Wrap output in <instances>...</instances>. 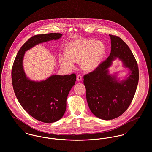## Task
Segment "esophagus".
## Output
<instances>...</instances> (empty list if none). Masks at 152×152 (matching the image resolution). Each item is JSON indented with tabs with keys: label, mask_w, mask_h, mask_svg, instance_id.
I'll use <instances>...</instances> for the list:
<instances>
[{
	"label": "esophagus",
	"mask_w": 152,
	"mask_h": 152,
	"mask_svg": "<svg viewBox=\"0 0 152 152\" xmlns=\"http://www.w3.org/2000/svg\"><path fill=\"white\" fill-rule=\"evenodd\" d=\"M76 80L77 82H80L82 80V77L80 75H77V78H76Z\"/></svg>",
	"instance_id": "34e87169"
}]
</instances>
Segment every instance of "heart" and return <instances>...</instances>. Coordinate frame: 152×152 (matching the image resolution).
Returning <instances> with one entry per match:
<instances>
[{
    "instance_id": "obj_1",
    "label": "heart",
    "mask_w": 152,
    "mask_h": 152,
    "mask_svg": "<svg viewBox=\"0 0 152 152\" xmlns=\"http://www.w3.org/2000/svg\"><path fill=\"white\" fill-rule=\"evenodd\" d=\"M105 53V47L101 41L81 38L69 42L65 48V54L59 56L62 67L71 69L74 62H79V66L85 72L91 71L98 66Z\"/></svg>"
}]
</instances>
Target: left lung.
<instances>
[{
	"label": "left lung",
	"mask_w": 152,
	"mask_h": 152,
	"mask_svg": "<svg viewBox=\"0 0 152 152\" xmlns=\"http://www.w3.org/2000/svg\"><path fill=\"white\" fill-rule=\"evenodd\" d=\"M109 35L111 43L110 56L83 77L89 108L96 117L104 120L117 118L128 109L139 81L137 64L129 47L118 36ZM117 57L130 70L129 76L122 81L108 73L107 68Z\"/></svg>",
	"instance_id": "1"
}]
</instances>
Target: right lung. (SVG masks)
Instances as JSON below:
<instances>
[{
	"label": "right lung",
	"mask_w": 152,
	"mask_h": 152,
	"mask_svg": "<svg viewBox=\"0 0 152 152\" xmlns=\"http://www.w3.org/2000/svg\"><path fill=\"white\" fill-rule=\"evenodd\" d=\"M62 35L50 33L31 37L18 52L12 69V85L18 101L28 114L42 122H54L64 116L68 94L75 84L76 76L75 73L52 75L45 80H30L24 71L23 57L25 52L35 45L58 39Z\"/></svg>",
	"instance_id": "add662e5"
}]
</instances>
